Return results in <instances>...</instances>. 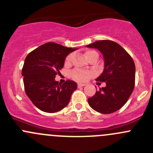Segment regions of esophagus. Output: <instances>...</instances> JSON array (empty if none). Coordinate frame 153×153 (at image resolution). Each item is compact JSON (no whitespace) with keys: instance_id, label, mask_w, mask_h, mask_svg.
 Instances as JSON below:
<instances>
[{"instance_id":"34e87169","label":"esophagus","mask_w":153,"mask_h":153,"mask_svg":"<svg viewBox=\"0 0 153 153\" xmlns=\"http://www.w3.org/2000/svg\"><path fill=\"white\" fill-rule=\"evenodd\" d=\"M86 86V84H83V83H79V84H78V87H81V86Z\"/></svg>"}]
</instances>
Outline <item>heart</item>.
<instances>
[{
	"instance_id": "b5f03b06",
	"label": "heart",
	"mask_w": 153,
	"mask_h": 153,
	"mask_svg": "<svg viewBox=\"0 0 153 153\" xmlns=\"http://www.w3.org/2000/svg\"><path fill=\"white\" fill-rule=\"evenodd\" d=\"M98 55V53H97L95 51L93 50H87L86 51L85 55L86 58H89L92 55ZM72 58H73V54H69L67 56L65 59V64L66 65H69L72 62ZM91 75V73L89 72H85V71L81 70V69H75L74 71H72V78H75V79L78 80V81H84L86 80H87L88 78H89V76Z\"/></svg>"
}]
</instances>
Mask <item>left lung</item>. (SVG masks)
<instances>
[{"instance_id": "left-lung-1", "label": "left lung", "mask_w": 153, "mask_h": 153, "mask_svg": "<svg viewBox=\"0 0 153 153\" xmlns=\"http://www.w3.org/2000/svg\"><path fill=\"white\" fill-rule=\"evenodd\" d=\"M86 47L97 49L102 54L104 70L95 80L106 84L88 98L89 105L100 113H112L126 104L133 91L135 63L124 48L114 41H98Z\"/></svg>"}]
</instances>
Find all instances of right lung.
I'll return each instance as SVG.
<instances>
[{
  "label": "right lung",
  "mask_w": 153,
  "mask_h": 153,
  "mask_svg": "<svg viewBox=\"0 0 153 153\" xmlns=\"http://www.w3.org/2000/svg\"><path fill=\"white\" fill-rule=\"evenodd\" d=\"M76 49L49 42L26 58L22 69L25 92L34 105L43 112L52 113L64 109L77 89L75 81L61 84L55 79L64 67L66 57Z\"/></svg>",
  "instance_id": "add662e5"
}]
</instances>
